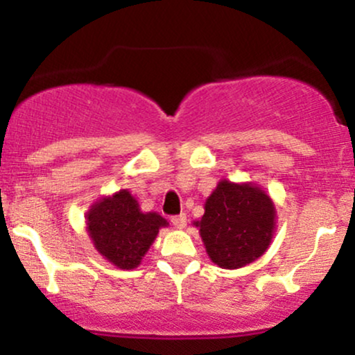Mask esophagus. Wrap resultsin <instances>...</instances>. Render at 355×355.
I'll list each match as a JSON object with an SVG mask.
<instances>
[{
  "instance_id": "1",
  "label": "esophagus",
  "mask_w": 355,
  "mask_h": 355,
  "mask_svg": "<svg viewBox=\"0 0 355 355\" xmlns=\"http://www.w3.org/2000/svg\"><path fill=\"white\" fill-rule=\"evenodd\" d=\"M170 220H172V223L175 227H177V229H185V227H187V217L183 214L173 215V217Z\"/></svg>"
}]
</instances>
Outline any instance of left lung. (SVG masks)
Returning a JSON list of instances; mask_svg holds the SVG:
<instances>
[{
    "instance_id": "left-lung-1",
    "label": "left lung",
    "mask_w": 355,
    "mask_h": 355,
    "mask_svg": "<svg viewBox=\"0 0 355 355\" xmlns=\"http://www.w3.org/2000/svg\"><path fill=\"white\" fill-rule=\"evenodd\" d=\"M210 260L240 268L266 254L275 230V205L254 183L220 180L195 222Z\"/></svg>"
}]
</instances>
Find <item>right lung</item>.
Returning a JSON list of instances; mask_svg holds the SVG:
<instances>
[{
  "instance_id": "obj_1",
  "label": "right lung",
  "mask_w": 355,
  "mask_h": 355,
  "mask_svg": "<svg viewBox=\"0 0 355 355\" xmlns=\"http://www.w3.org/2000/svg\"><path fill=\"white\" fill-rule=\"evenodd\" d=\"M168 225L162 215L141 211L128 190L116 191L92 205L87 214V230L96 250L123 270L140 266L158 230Z\"/></svg>"
}]
</instances>
